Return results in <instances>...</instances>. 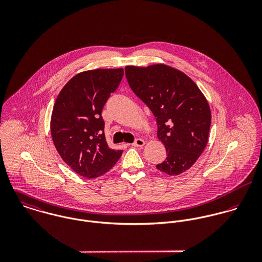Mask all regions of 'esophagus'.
<instances>
[{
	"label": "esophagus",
	"instance_id": "obj_1",
	"mask_svg": "<svg viewBox=\"0 0 262 262\" xmlns=\"http://www.w3.org/2000/svg\"><path fill=\"white\" fill-rule=\"evenodd\" d=\"M144 144H145V141L143 140V139H141V138H138V139H136L134 142H133V146L134 147H139V148H141V147H143L144 146Z\"/></svg>",
	"mask_w": 262,
	"mask_h": 262
}]
</instances>
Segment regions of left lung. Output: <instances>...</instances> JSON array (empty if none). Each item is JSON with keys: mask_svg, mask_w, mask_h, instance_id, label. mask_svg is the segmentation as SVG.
I'll use <instances>...</instances> for the list:
<instances>
[{"mask_svg": "<svg viewBox=\"0 0 262 262\" xmlns=\"http://www.w3.org/2000/svg\"><path fill=\"white\" fill-rule=\"evenodd\" d=\"M134 94L153 113L167 157L156 165L168 176L187 170L205 149L211 126L209 104L184 73L164 64L125 68Z\"/></svg>", "mask_w": 262, "mask_h": 262, "instance_id": "left-lung-1", "label": "left lung"}]
</instances>
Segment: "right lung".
Segmentation results:
<instances>
[{
  "label": "right lung",
  "instance_id": "right-lung-1",
  "mask_svg": "<svg viewBox=\"0 0 262 262\" xmlns=\"http://www.w3.org/2000/svg\"><path fill=\"white\" fill-rule=\"evenodd\" d=\"M123 75V69L82 72L62 88L53 106L50 130L54 146L83 178L107 173L122 155V150L107 144L102 110Z\"/></svg>",
  "mask_w": 262,
  "mask_h": 262
}]
</instances>
